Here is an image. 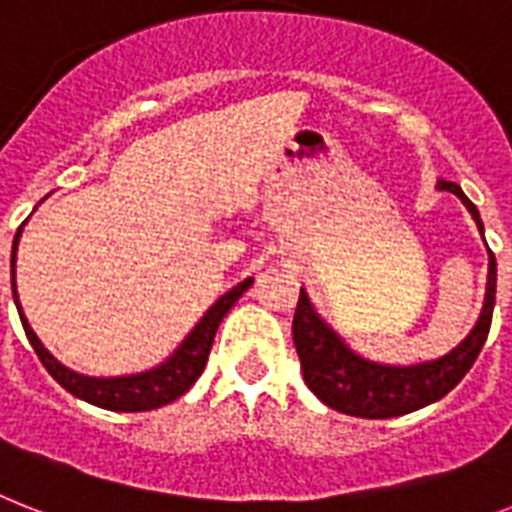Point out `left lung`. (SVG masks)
I'll list each match as a JSON object with an SVG mask.
<instances>
[{"mask_svg":"<svg viewBox=\"0 0 512 512\" xmlns=\"http://www.w3.org/2000/svg\"><path fill=\"white\" fill-rule=\"evenodd\" d=\"M436 189L452 191L476 220V226L484 236L479 210L465 197L458 184L439 178ZM494 292H497V260L489 249L484 305H481L479 321L468 331L463 342L434 360L392 365L357 355L350 344L323 321V315L315 310L307 292L302 289L292 334L305 384L323 405L344 415H355V418H397V415L413 413V410L442 400L444 394L452 392L463 381L465 373L471 371V365L476 363V357L484 347L489 326H492Z\"/></svg>","mask_w":512,"mask_h":512,"instance_id":"obj_1","label":"left lung"}]
</instances>
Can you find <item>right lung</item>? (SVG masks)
<instances>
[{
    "label": "right lung",
    "instance_id": "right-lung-1",
    "mask_svg": "<svg viewBox=\"0 0 512 512\" xmlns=\"http://www.w3.org/2000/svg\"><path fill=\"white\" fill-rule=\"evenodd\" d=\"M20 234H23V226L18 228L15 234V242H12V257H10V278H12V297H15V307H18L20 323L26 328L28 342H31L33 352L39 355L41 365L47 368L49 376L68 389L73 397L89 402V405L105 407V410H115V413H144V410H155V407L168 405V402L178 400L181 394L189 392L191 384L202 376L207 365V355H210V347H213L215 331H218L223 315L236 305V299L247 292L255 278H244L242 284H236L231 292H226L223 297L215 299V305L207 310L199 323L189 331L184 342L178 344L176 350L170 352L160 365L149 368V371L141 373H128V376H86V373H78L68 365H62L52 352L41 344V339L36 336V331L28 323L23 307H20L18 299V286H15V260H18V244Z\"/></svg>",
    "mask_w": 512,
    "mask_h": 512
}]
</instances>
